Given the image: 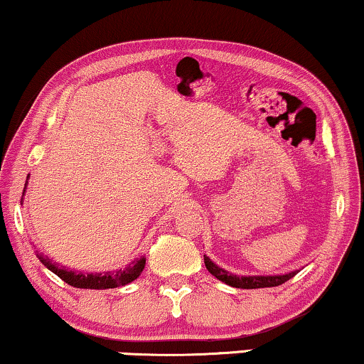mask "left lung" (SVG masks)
<instances>
[{
  "label": "left lung",
  "instance_id": "obj_1",
  "mask_svg": "<svg viewBox=\"0 0 364 364\" xmlns=\"http://www.w3.org/2000/svg\"><path fill=\"white\" fill-rule=\"evenodd\" d=\"M203 259H205V266H207V269L217 279L227 283L229 287L246 288V290H252V288L278 287V284H283L284 282H288V279L296 274V271H291V273L288 274H274V277H237V274H232L229 271L222 269L220 266H217L208 256H203Z\"/></svg>",
  "mask_w": 364,
  "mask_h": 364
}]
</instances>
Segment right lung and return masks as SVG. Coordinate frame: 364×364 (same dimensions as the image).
Here are the masks:
<instances>
[{"mask_svg": "<svg viewBox=\"0 0 364 364\" xmlns=\"http://www.w3.org/2000/svg\"><path fill=\"white\" fill-rule=\"evenodd\" d=\"M38 259L63 282L71 284L74 288H87V290H107V288L124 287V284H129L134 279H137L144 271V266H146V257H140V259H135L129 266H125L124 269L107 271V273H81V271L76 273L73 269H65L64 266L60 268L59 264L52 262L49 257H43L42 254L38 256Z\"/></svg>", "mask_w": 364, "mask_h": 364, "instance_id": "add662e5", "label": "right lung"}]
</instances>
